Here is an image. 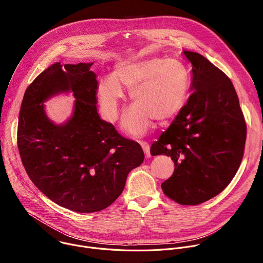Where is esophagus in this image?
I'll list each match as a JSON object with an SVG mask.
<instances>
[{
    "label": "esophagus",
    "mask_w": 263,
    "mask_h": 263,
    "mask_svg": "<svg viewBox=\"0 0 263 263\" xmlns=\"http://www.w3.org/2000/svg\"><path fill=\"white\" fill-rule=\"evenodd\" d=\"M140 145H141V147H142V149H143L145 157H146V158L151 157V153H149V145H148V143L145 142V141H140Z\"/></svg>",
    "instance_id": "1"
}]
</instances>
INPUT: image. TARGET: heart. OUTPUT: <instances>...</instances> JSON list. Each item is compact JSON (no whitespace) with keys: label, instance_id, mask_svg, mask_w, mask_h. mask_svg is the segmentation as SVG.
<instances>
[{"label":"heart","instance_id":"obj_1","mask_svg":"<svg viewBox=\"0 0 263 263\" xmlns=\"http://www.w3.org/2000/svg\"><path fill=\"white\" fill-rule=\"evenodd\" d=\"M130 90L134 105L123 117V129L135 136L144 134L153 120L159 123L175 118L184 107L190 89V73L176 59L127 58L116 65L115 74L100 79L98 98L109 121L119 117L124 89Z\"/></svg>","mask_w":263,"mask_h":263}]
</instances>
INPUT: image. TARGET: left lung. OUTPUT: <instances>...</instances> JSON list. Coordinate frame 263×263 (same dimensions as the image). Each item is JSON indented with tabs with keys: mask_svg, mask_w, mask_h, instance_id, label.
<instances>
[{
	"mask_svg": "<svg viewBox=\"0 0 263 263\" xmlns=\"http://www.w3.org/2000/svg\"><path fill=\"white\" fill-rule=\"evenodd\" d=\"M183 54L193 66V93L149 151L175 163L173 176L161 184L164 195L181 205H199L232 181L243 156L247 126L231 80L201 54Z\"/></svg>",
	"mask_w": 263,
	"mask_h": 263,
	"instance_id": "1",
	"label": "left lung"
}]
</instances>
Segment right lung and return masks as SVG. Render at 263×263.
Masks as SVG:
<instances>
[{"label":"right lung","instance_id":"obj_1","mask_svg":"<svg viewBox=\"0 0 263 263\" xmlns=\"http://www.w3.org/2000/svg\"><path fill=\"white\" fill-rule=\"evenodd\" d=\"M92 64L56 62L39 74L24 95L17 127L18 151L31 181L54 203L81 213L110 206L144 159L139 143L100 118ZM69 92L77 99L73 115L55 124L43 103Z\"/></svg>","mask_w":263,"mask_h":263}]
</instances>
